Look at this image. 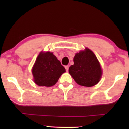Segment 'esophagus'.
<instances>
[{
  "mask_svg": "<svg viewBox=\"0 0 129 129\" xmlns=\"http://www.w3.org/2000/svg\"><path fill=\"white\" fill-rule=\"evenodd\" d=\"M65 69H66V71L68 72V70H69V66H65Z\"/></svg>",
  "mask_w": 129,
  "mask_h": 129,
  "instance_id": "1",
  "label": "esophagus"
}]
</instances>
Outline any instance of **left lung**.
I'll return each instance as SVG.
<instances>
[{"instance_id":"obj_1","label":"left lung","mask_w":129,"mask_h":129,"mask_svg":"<svg viewBox=\"0 0 129 129\" xmlns=\"http://www.w3.org/2000/svg\"><path fill=\"white\" fill-rule=\"evenodd\" d=\"M74 64L70 66L69 72L79 85L91 87L99 82L102 70L96 56L92 51L86 49L76 54Z\"/></svg>"}]
</instances>
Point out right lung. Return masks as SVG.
<instances>
[{
    "instance_id": "right-lung-1",
    "label": "right lung",
    "mask_w": 129,
    "mask_h": 129,
    "mask_svg": "<svg viewBox=\"0 0 129 129\" xmlns=\"http://www.w3.org/2000/svg\"><path fill=\"white\" fill-rule=\"evenodd\" d=\"M65 72V68L61 64L60 61L53 53L49 52L40 53L32 69L35 83L46 87L54 85Z\"/></svg>"
}]
</instances>
